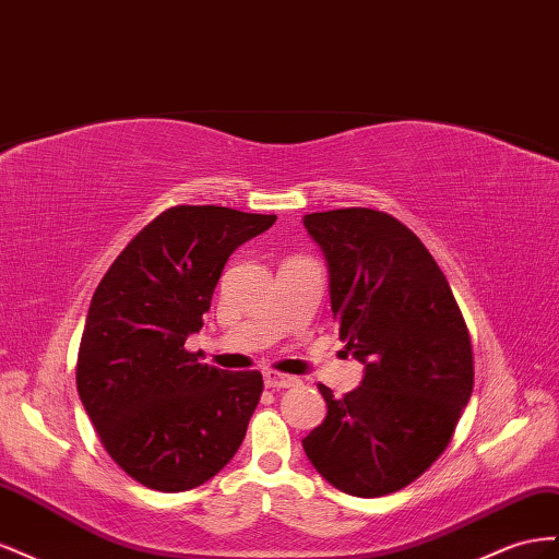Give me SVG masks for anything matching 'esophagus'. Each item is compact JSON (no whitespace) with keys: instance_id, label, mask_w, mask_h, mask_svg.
Instances as JSON below:
<instances>
[{"instance_id":"esophagus-1","label":"esophagus","mask_w":559,"mask_h":559,"mask_svg":"<svg viewBox=\"0 0 559 559\" xmlns=\"http://www.w3.org/2000/svg\"><path fill=\"white\" fill-rule=\"evenodd\" d=\"M299 379L293 377V374H283V372H276V370H266L264 372V386L266 389H290V386H297Z\"/></svg>"}]
</instances>
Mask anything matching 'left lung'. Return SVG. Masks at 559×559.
<instances>
[{"label": "left lung", "instance_id": "left-lung-1", "mask_svg": "<svg viewBox=\"0 0 559 559\" xmlns=\"http://www.w3.org/2000/svg\"><path fill=\"white\" fill-rule=\"evenodd\" d=\"M323 250L340 337L360 386L325 397L301 440L313 468L350 497L407 487L448 448L473 393V348L448 278L395 217L370 209L305 215Z\"/></svg>", "mask_w": 559, "mask_h": 559}]
</instances>
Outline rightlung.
Here are the masks:
<instances>
[{"instance_id": "1", "label": "right lung", "mask_w": 559, "mask_h": 559, "mask_svg": "<svg viewBox=\"0 0 559 559\" xmlns=\"http://www.w3.org/2000/svg\"><path fill=\"white\" fill-rule=\"evenodd\" d=\"M276 215L178 205L142 229L95 288L76 391L107 454L156 491L209 483L234 459L260 403V372L189 354L229 254Z\"/></svg>"}]
</instances>
